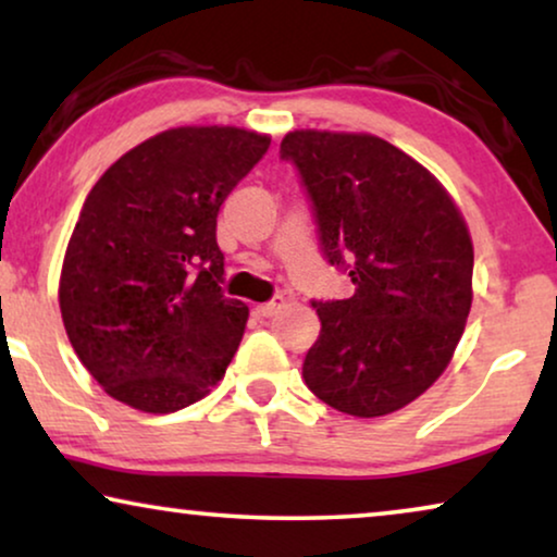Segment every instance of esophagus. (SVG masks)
<instances>
[{"instance_id": "34e87169", "label": "esophagus", "mask_w": 557, "mask_h": 557, "mask_svg": "<svg viewBox=\"0 0 557 557\" xmlns=\"http://www.w3.org/2000/svg\"><path fill=\"white\" fill-rule=\"evenodd\" d=\"M286 296H276V299H271V301H265V304H261V307H256V317H261V319H269V317H273V314H278L281 309L286 307Z\"/></svg>"}]
</instances>
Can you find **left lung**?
I'll return each instance as SVG.
<instances>
[{
	"instance_id": "left-lung-1",
	"label": "left lung",
	"mask_w": 557,
	"mask_h": 557,
	"mask_svg": "<svg viewBox=\"0 0 557 557\" xmlns=\"http://www.w3.org/2000/svg\"><path fill=\"white\" fill-rule=\"evenodd\" d=\"M278 154L299 172L326 263L355 286L311 301L322 330L304 383L342 413H393L436 383L463 334L467 223L429 170L377 136L292 132Z\"/></svg>"
}]
</instances>
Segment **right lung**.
Returning <instances> with one entry per match:
<instances>
[{"label": "right lung", "mask_w": 557, "mask_h": 557, "mask_svg": "<svg viewBox=\"0 0 557 557\" xmlns=\"http://www.w3.org/2000/svg\"><path fill=\"white\" fill-rule=\"evenodd\" d=\"M271 139L235 126L157 134L83 202L60 276L67 339L111 398L174 413L225 375L248 307L223 294L218 212Z\"/></svg>", "instance_id": "1"}]
</instances>
